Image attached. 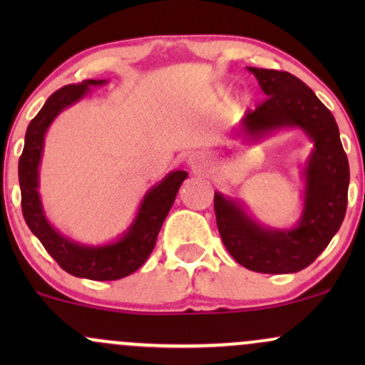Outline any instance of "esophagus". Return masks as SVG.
<instances>
[{
	"label": "esophagus",
	"mask_w": 365,
	"mask_h": 365,
	"mask_svg": "<svg viewBox=\"0 0 365 365\" xmlns=\"http://www.w3.org/2000/svg\"><path fill=\"white\" fill-rule=\"evenodd\" d=\"M188 165L194 171H202L207 166V154L192 153L190 158H188Z\"/></svg>",
	"instance_id": "1"
}]
</instances>
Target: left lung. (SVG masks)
Segmentation results:
<instances>
[{
    "instance_id": "left-lung-1",
    "label": "left lung",
    "mask_w": 365,
    "mask_h": 365,
    "mask_svg": "<svg viewBox=\"0 0 365 365\" xmlns=\"http://www.w3.org/2000/svg\"><path fill=\"white\" fill-rule=\"evenodd\" d=\"M266 98L245 113L244 128L261 135L284 125L302 127L316 144L305 178V206L300 225L290 232L264 230L232 200L215 194L216 223L232 257L255 273H297L328 247L340 230L349 202L350 168L333 115L295 75L254 68Z\"/></svg>"
}]
</instances>
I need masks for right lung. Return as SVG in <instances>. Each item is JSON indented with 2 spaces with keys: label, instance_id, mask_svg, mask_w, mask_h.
<instances>
[{
  "label": "right lung",
  "instance_id": "obj_1",
  "mask_svg": "<svg viewBox=\"0 0 365 365\" xmlns=\"http://www.w3.org/2000/svg\"><path fill=\"white\" fill-rule=\"evenodd\" d=\"M104 81H86L70 83L49 96L43 110L29 123L25 132V145L19 161V182L22 192V212L31 232L39 238L48 254L60 264L66 273L78 278L110 282L120 279L137 271L156 245V238L163 221L168 216L173 200L183 180L185 171H173L144 197L139 216L130 232L113 245L82 247L61 237L46 221L37 194V166L43 153L44 133L54 116L63 108L78 101L87 92V87Z\"/></svg>",
  "mask_w": 365,
  "mask_h": 365
}]
</instances>
